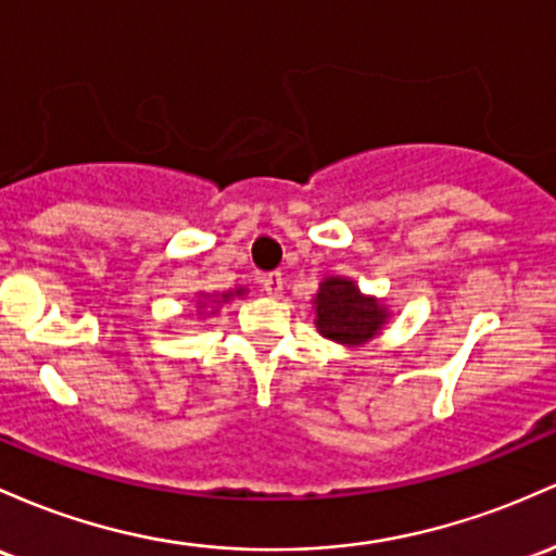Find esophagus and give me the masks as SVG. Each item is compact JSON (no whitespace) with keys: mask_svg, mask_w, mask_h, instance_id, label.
I'll use <instances>...</instances> for the list:
<instances>
[{"mask_svg":"<svg viewBox=\"0 0 556 556\" xmlns=\"http://www.w3.org/2000/svg\"><path fill=\"white\" fill-rule=\"evenodd\" d=\"M261 285H264L266 295H274V298H277L279 292L285 290V279H282V274H279V271H271V274H266V277L261 279Z\"/></svg>","mask_w":556,"mask_h":556,"instance_id":"obj_1","label":"esophagus"}]
</instances>
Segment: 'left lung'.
<instances>
[{
  "instance_id": "8db88e82",
  "label": "left lung",
  "mask_w": 556,
  "mask_h": 556,
  "mask_svg": "<svg viewBox=\"0 0 556 556\" xmlns=\"http://www.w3.org/2000/svg\"><path fill=\"white\" fill-rule=\"evenodd\" d=\"M314 303L321 338L351 348L369 343L388 321V308L377 298L364 295L358 285L345 277H327Z\"/></svg>"
}]
</instances>
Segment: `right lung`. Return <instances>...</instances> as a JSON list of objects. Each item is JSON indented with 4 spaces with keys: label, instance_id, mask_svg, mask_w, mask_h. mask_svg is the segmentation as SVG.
<instances>
[{
    "label": "right lung",
    "instance_id": "add662e5",
    "mask_svg": "<svg viewBox=\"0 0 556 556\" xmlns=\"http://www.w3.org/2000/svg\"><path fill=\"white\" fill-rule=\"evenodd\" d=\"M242 292H245V290H235V292H224V295H222V301H229V298L231 295H242ZM203 298H211V295H203ZM203 306H205V303H203ZM203 306H200V308H203Z\"/></svg>",
    "mask_w": 556,
    "mask_h": 556
}]
</instances>
